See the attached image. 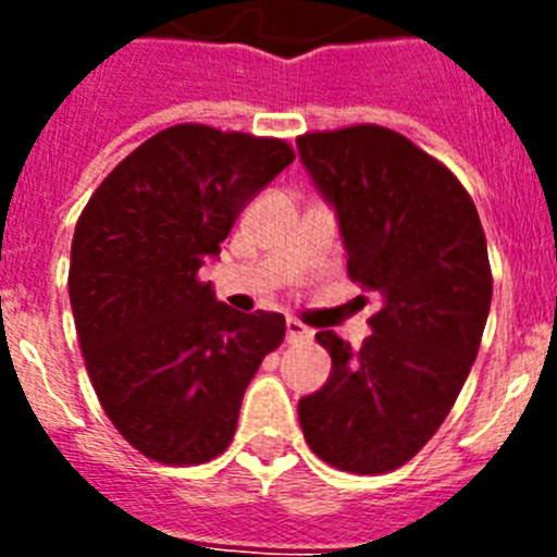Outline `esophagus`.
<instances>
[{"label": "esophagus", "mask_w": 557, "mask_h": 557, "mask_svg": "<svg viewBox=\"0 0 557 557\" xmlns=\"http://www.w3.org/2000/svg\"><path fill=\"white\" fill-rule=\"evenodd\" d=\"M309 337H312V332H309V329L304 326L301 321L289 318V321H287V343H298V339H309Z\"/></svg>", "instance_id": "esophagus-1"}]
</instances>
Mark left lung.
<instances>
[{"mask_svg": "<svg viewBox=\"0 0 557 557\" xmlns=\"http://www.w3.org/2000/svg\"><path fill=\"white\" fill-rule=\"evenodd\" d=\"M298 156L337 214L348 273L382 304L357 351L314 334L332 373L298 401L301 430L334 469L385 474L435 435L474 366L491 309L488 245L460 181L396 131L307 133Z\"/></svg>", "mask_w": 557, "mask_h": 557, "instance_id": "left-lung-1", "label": "left lung"}]
</instances>
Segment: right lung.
Wrapping results in <instances>:
<instances>
[{"mask_svg":"<svg viewBox=\"0 0 557 557\" xmlns=\"http://www.w3.org/2000/svg\"><path fill=\"white\" fill-rule=\"evenodd\" d=\"M293 159L282 139L166 127L116 164L77 220L69 301L88 379L150 460L223 455L245 387L284 339V314L236 312L198 273Z\"/></svg>","mask_w":557,"mask_h":557,"instance_id":"1","label":"right lung"}]
</instances>
